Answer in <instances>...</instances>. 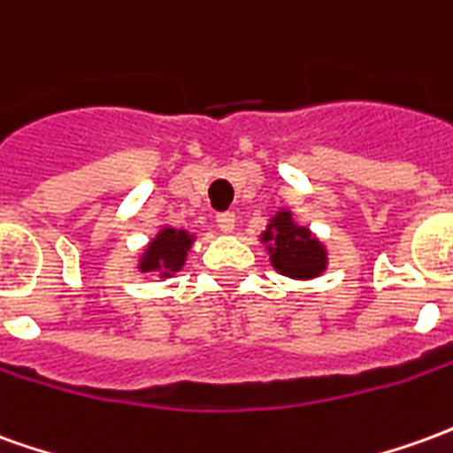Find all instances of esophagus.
I'll return each instance as SVG.
<instances>
[{"mask_svg": "<svg viewBox=\"0 0 453 453\" xmlns=\"http://www.w3.org/2000/svg\"><path fill=\"white\" fill-rule=\"evenodd\" d=\"M218 227L223 230V233H233L235 230V213H230V211H223V213H218L216 216Z\"/></svg>", "mask_w": 453, "mask_h": 453, "instance_id": "esophagus-1", "label": "esophagus"}]
</instances>
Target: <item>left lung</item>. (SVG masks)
Instances as JSON below:
<instances>
[{"instance_id": "left-lung-1", "label": "left lung", "mask_w": 453, "mask_h": 453, "mask_svg": "<svg viewBox=\"0 0 453 453\" xmlns=\"http://www.w3.org/2000/svg\"><path fill=\"white\" fill-rule=\"evenodd\" d=\"M259 240L270 252L272 267L289 280H314L326 272L328 252L309 227L294 220L289 208H280L270 218Z\"/></svg>"}]
</instances>
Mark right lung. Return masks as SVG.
<instances>
[{"label": "right lung", "mask_w": 453, "mask_h": 453, "mask_svg": "<svg viewBox=\"0 0 453 453\" xmlns=\"http://www.w3.org/2000/svg\"><path fill=\"white\" fill-rule=\"evenodd\" d=\"M194 242L196 235H191L188 230L172 226L159 227V233L151 237L150 245L142 252L137 270L142 274H159L161 280H169L176 272L183 270Z\"/></svg>", "instance_id": "obj_1"}]
</instances>
